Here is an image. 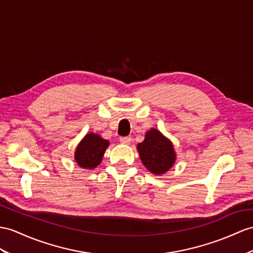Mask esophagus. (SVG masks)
Instances as JSON below:
<instances>
[{
  "instance_id": "1",
  "label": "esophagus",
  "mask_w": 253,
  "mask_h": 253,
  "mask_svg": "<svg viewBox=\"0 0 253 253\" xmlns=\"http://www.w3.org/2000/svg\"><path fill=\"white\" fill-rule=\"evenodd\" d=\"M120 141L121 144H125V145H128L132 141V138L130 136H126V137H120Z\"/></svg>"
}]
</instances>
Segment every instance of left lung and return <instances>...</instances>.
<instances>
[{"label":"left lung","instance_id":"8db88e82","mask_svg":"<svg viewBox=\"0 0 253 253\" xmlns=\"http://www.w3.org/2000/svg\"><path fill=\"white\" fill-rule=\"evenodd\" d=\"M137 150L146 169L155 175L166 173L175 163L173 144L157 128H151L146 133L143 143L137 145Z\"/></svg>","mask_w":253,"mask_h":253}]
</instances>
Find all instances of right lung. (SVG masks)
I'll return each instance as SVG.
<instances>
[{
    "instance_id": "right-lung-1",
    "label": "right lung",
    "mask_w": 253,
    "mask_h": 253,
    "mask_svg": "<svg viewBox=\"0 0 253 253\" xmlns=\"http://www.w3.org/2000/svg\"><path fill=\"white\" fill-rule=\"evenodd\" d=\"M109 145L107 139L95 133H89L80 141L75 151V160L82 169H92L102 162V158Z\"/></svg>"
}]
</instances>
